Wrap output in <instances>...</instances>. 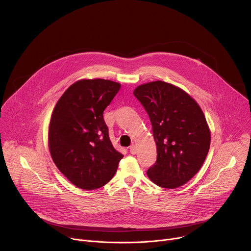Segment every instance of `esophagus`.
<instances>
[{
  "mask_svg": "<svg viewBox=\"0 0 251 251\" xmlns=\"http://www.w3.org/2000/svg\"><path fill=\"white\" fill-rule=\"evenodd\" d=\"M129 149H130V153H131V154H133V155H134V154H136V153H137V149H136V146H135L134 144H132V145L130 146V148H129Z\"/></svg>",
  "mask_w": 251,
  "mask_h": 251,
  "instance_id": "obj_1",
  "label": "esophagus"
}]
</instances>
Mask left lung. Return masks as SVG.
Listing matches in <instances>:
<instances>
[{
  "label": "left lung",
  "mask_w": 251,
  "mask_h": 251,
  "mask_svg": "<svg viewBox=\"0 0 251 251\" xmlns=\"http://www.w3.org/2000/svg\"><path fill=\"white\" fill-rule=\"evenodd\" d=\"M133 93L150 117L157 146L148 177L165 189L185 185L209 150L210 130L201 108L185 90L161 80L141 84Z\"/></svg>",
  "instance_id": "obj_1"
}]
</instances>
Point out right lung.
<instances>
[{
	"mask_svg": "<svg viewBox=\"0 0 251 251\" xmlns=\"http://www.w3.org/2000/svg\"><path fill=\"white\" fill-rule=\"evenodd\" d=\"M121 84L80 79L56 102L49 126V149L57 169L79 189L91 191L108 183L123 155L115 150L103 111Z\"/></svg>",
	"mask_w": 251,
	"mask_h": 251,
	"instance_id": "1",
	"label": "right lung"
}]
</instances>
